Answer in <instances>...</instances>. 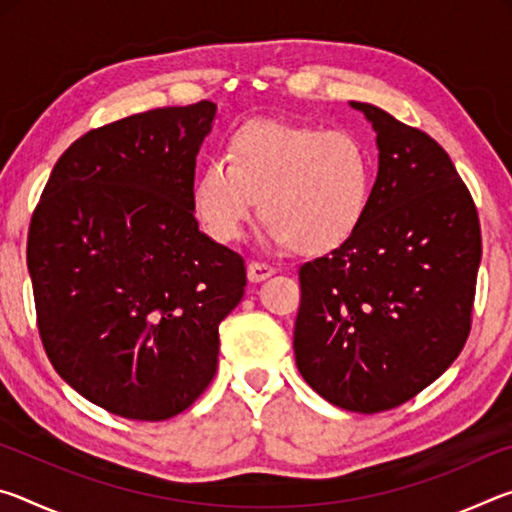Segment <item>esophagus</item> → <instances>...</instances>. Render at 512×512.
Here are the masks:
<instances>
[{"label":"esophagus","instance_id":"obj_1","mask_svg":"<svg viewBox=\"0 0 512 512\" xmlns=\"http://www.w3.org/2000/svg\"><path fill=\"white\" fill-rule=\"evenodd\" d=\"M275 273L273 266L262 264V262H250L248 264V280L250 282H262L266 277H271Z\"/></svg>","mask_w":512,"mask_h":512}]
</instances>
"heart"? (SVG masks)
I'll list each match as a JSON object with an SVG mask.
<instances>
[{
	"mask_svg": "<svg viewBox=\"0 0 512 512\" xmlns=\"http://www.w3.org/2000/svg\"><path fill=\"white\" fill-rule=\"evenodd\" d=\"M375 160L363 137L280 121H248L225 160L198 171L192 207L214 241L244 235L259 198L264 237L300 255H325L354 237L370 207Z\"/></svg>",
	"mask_w": 512,
	"mask_h": 512,
	"instance_id": "obj_1",
	"label": "heart"
}]
</instances>
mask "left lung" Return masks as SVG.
<instances>
[{"label":"left lung","instance_id":"left-lung-1","mask_svg":"<svg viewBox=\"0 0 512 512\" xmlns=\"http://www.w3.org/2000/svg\"><path fill=\"white\" fill-rule=\"evenodd\" d=\"M379 169L359 230L300 268V375L354 413L395 409L433 384L470 334L479 216L443 146L372 103Z\"/></svg>","mask_w":512,"mask_h":512}]
</instances>
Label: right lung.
Returning a JSON list of instances; mask_svg holds the SVG:
<instances>
[{
  "instance_id": "add662e5",
  "label": "right lung",
  "mask_w": 512,
  "mask_h": 512,
  "mask_svg": "<svg viewBox=\"0 0 512 512\" xmlns=\"http://www.w3.org/2000/svg\"><path fill=\"white\" fill-rule=\"evenodd\" d=\"M216 106L158 108L85 133L33 212L27 266L51 366L128 420L183 413L210 384L246 266L198 230L196 155Z\"/></svg>"
}]
</instances>
